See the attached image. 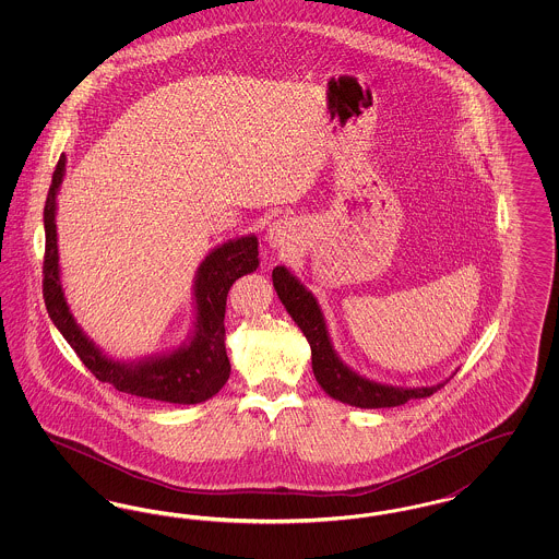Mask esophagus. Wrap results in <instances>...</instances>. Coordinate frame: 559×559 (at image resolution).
I'll list each match as a JSON object with an SVG mask.
<instances>
[{"mask_svg": "<svg viewBox=\"0 0 559 559\" xmlns=\"http://www.w3.org/2000/svg\"><path fill=\"white\" fill-rule=\"evenodd\" d=\"M295 240H297V226L289 217L274 219L267 226L266 242L272 249H281V251L292 249Z\"/></svg>", "mask_w": 559, "mask_h": 559, "instance_id": "obj_1", "label": "esophagus"}]
</instances>
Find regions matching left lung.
Instances as JSON below:
<instances>
[{
	"label": "left lung",
	"mask_w": 559,
	"mask_h": 559,
	"mask_svg": "<svg viewBox=\"0 0 559 559\" xmlns=\"http://www.w3.org/2000/svg\"><path fill=\"white\" fill-rule=\"evenodd\" d=\"M272 283L278 299L287 308L289 317L306 335L310 349H312V371L319 381L320 388L331 396L356 408H390L400 406L408 400L427 399L447 381L427 388H400L390 383H379L360 372L349 369L346 362L335 352L333 340L329 335V326L324 314L320 310L319 299L308 292L297 276L285 266L272 270Z\"/></svg>",
	"instance_id": "8db88e82"
}]
</instances>
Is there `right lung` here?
<instances>
[{
	"mask_svg": "<svg viewBox=\"0 0 559 559\" xmlns=\"http://www.w3.org/2000/svg\"><path fill=\"white\" fill-rule=\"evenodd\" d=\"M64 171L67 157L60 155L44 207V299L53 326L78 352L81 362L90 372L119 392L169 404H201L212 399L230 377V360L224 344L226 295L237 278L255 272L260 266L258 237L245 235L239 239L226 240L213 247L199 264L192 285V329L187 342L169 352L144 356L140 360H117L83 333L62 289L56 235V197Z\"/></svg>",
	"mask_w": 559,
	"mask_h": 559,
	"instance_id": "1",
	"label": "right lung"
}]
</instances>
